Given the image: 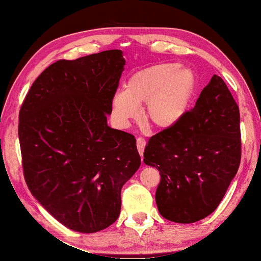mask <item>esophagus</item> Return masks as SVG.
Segmentation results:
<instances>
[{"mask_svg":"<svg viewBox=\"0 0 261 261\" xmlns=\"http://www.w3.org/2000/svg\"><path fill=\"white\" fill-rule=\"evenodd\" d=\"M145 144L147 143H145V140L143 138H138V140H136V147H138V151L141 156H143Z\"/></svg>","mask_w":261,"mask_h":261,"instance_id":"esophagus-1","label":"esophagus"}]
</instances>
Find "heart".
Instances as JSON below:
<instances>
[{
  "label": "heart",
  "mask_w": 261,
  "mask_h": 261,
  "mask_svg": "<svg viewBox=\"0 0 261 261\" xmlns=\"http://www.w3.org/2000/svg\"><path fill=\"white\" fill-rule=\"evenodd\" d=\"M196 89V76L176 63H159L142 68L128 77L125 91L114 94L112 117L126 127L138 119V105L144 104L143 116L150 126L168 129L175 126L189 108Z\"/></svg>",
  "instance_id": "b5f03b06"
}]
</instances>
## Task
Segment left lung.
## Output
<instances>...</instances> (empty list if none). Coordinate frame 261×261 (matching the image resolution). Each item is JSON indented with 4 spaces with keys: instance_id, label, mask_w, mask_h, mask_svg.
<instances>
[{
    "instance_id": "obj_1",
    "label": "left lung",
    "mask_w": 261,
    "mask_h": 261,
    "mask_svg": "<svg viewBox=\"0 0 261 261\" xmlns=\"http://www.w3.org/2000/svg\"><path fill=\"white\" fill-rule=\"evenodd\" d=\"M240 109L220 76L214 74L195 107L168 129L149 140L144 164L156 167L159 213L191 223L220 204L241 163Z\"/></svg>"
}]
</instances>
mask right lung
I'll return each mask as SVG.
<instances>
[{"instance_id": "add662e5", "label": "right lung", "mask_w": 261, "mask_h": 261, "mask_svg": "<svg viewBox=\"0 0 261 261\" xmlns=\"http://www.w3.org/2000/svg\"><path fill=\"white\" fill-rule=\"evenodd\" d=\"M123 65L118 49L61 59L36 77L21 104L26 185L74 231L111 226L120 214L122 186L141 165L134 136L108 126Z\"/></svg>"}]
</instances>
